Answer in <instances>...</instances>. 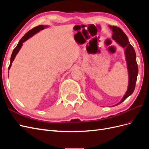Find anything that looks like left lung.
<instances>
[{
    "instance_id": "8db88e82",
    "label": "left lung",
    "mask_w": 149,
    "mask_h": 149,
    "mask_svg": "<svg viewBox=\"0 0 149 149\" xmlns=\"http://www.w3.org/2000/svg\"><path fill=\"white\" fill-rule=\"evenodd\" d=\"M110 28L112 30V38L116 40V41L119 45L125 48V54L126 57V61L127 63V68L129 75V82L128 86V89L126 92L123 100L118 105L123 102L126 98H127L130 95H131L134 92L136 84L137 81L138 75V65L136 61V54L135 52L133 47L130 44L127 35L119 27L116 26H110Z\"/></svg>"
}]
</instances>
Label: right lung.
<instances>
[{
  "mask_svg": "<svg viewBox=\"0 0 149 149\" xmlns=\"http://www.w3.org/2000/svg\"><path fill=\"white\" fill-rule=\"evenodd\" d=\"M45 27H46V26H43L42 25H38L37 26H35V27L33 28L32 29L30 30V31H29L27 33L25 34V35L21 38V40L19 41V43L17 44V47L14 49H13V52L12 53V55H11V58H10V63L9 66H8V70L10 69V68L11 65H12V63L13 61V60H14V58H15L16 55L17 54V53L19 52V51L20 50V49L21 48L23 43L24 42H25L26 40H28L30 37H31V36L33 35L36 33H37L38 31H39L40 30H43L44 28H45Z\"/></svg>",
  "mask_w": 149,
  "mask_h": 149,
  "instance_id": "right-lung-1",
  "label": "right lung"
}]
</instances>
